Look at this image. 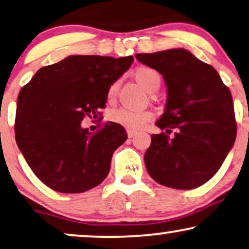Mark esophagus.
<instances>
[{
    "mask_svg": "<svg viewBox=\"0 0 249 249\" xmlns=\"http://www.w3.org/2000/svg\"><path fill=\"white\" fill-rule=\"evenodd\" d=\"M127 134H128V137L129 138H132V137L135 136V131H132V130H128Z\"/></svg>",
    "mask_w": 249,
    "mask_h": 249,
    "instance_id": "obj_1",
    "label": "esophagus"
}]
</instances>
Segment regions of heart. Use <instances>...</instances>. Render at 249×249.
Wrapping results in <instances>:
<instances>
[{
  "mask_svg": "<svg viewBox=\"0 0 249 249\" xmlns=\"http://www.w3.org/2000/svg\"><path fill=\"white\" fill-rule=\"evenodd\" d=\"M135 79L140 85L147 91L153 92L159 89L160 87V75L156 70L151 67L142 66L135 71ZM119 82H113L107 90V99L112 101L117 95ZM111 120L114 124H120L129 130H138L145 124L152 120L153 114L148 111H141V109H130V108H119L117 111L112 112Z\"/></svg>",
  "mask_w": 249,
  "mask_h": 249,
  "instance_id": "heart-1",
  "label": "heart"
}]
</instances>
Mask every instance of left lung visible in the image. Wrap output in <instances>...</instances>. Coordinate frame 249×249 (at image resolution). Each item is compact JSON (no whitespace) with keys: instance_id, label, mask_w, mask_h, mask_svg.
Returning <instances> with one entry per match:
<instances>
[{"instance_id":"8db88e82","label":"left lung","mask_w":249,"mask_h":249,"mask_svg":"<svg viewBox=\"0 0 249 249\" xmlns=\"http://www.w3.org/2000/svg\"><path fill=\"white\" fill-rule=\"evenodd\" d=\"M138 61L162 74L168 88L164 113L145 152L150 176L161 185L191 190L217 173L233 146L237 122L230 90L214 67L188 50L136 53ZM175 128L176 136L169 134ZM168 135H167L166 134Z\"/></svg>"}]
</instances>
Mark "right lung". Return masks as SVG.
<instances>
[{"label": "right lung", "instance_id": "obj_1", "mask_svg": "<svg viewBox=\"0 0 249 249\" xmlns=\"http://www.w3.org/2000/svg\"><path fill=\"white\" fill-rule=\"evenodd\" d=\"M132 56H70L35 73L18 95L16 142L42 183L60 193H81L108 175L112 154L127 140L107 121L95 132L85 118L101 117L107 90L130 67Z\"/></svg>", "mask_w": 249, "mask_h": 249}]
</instances>
